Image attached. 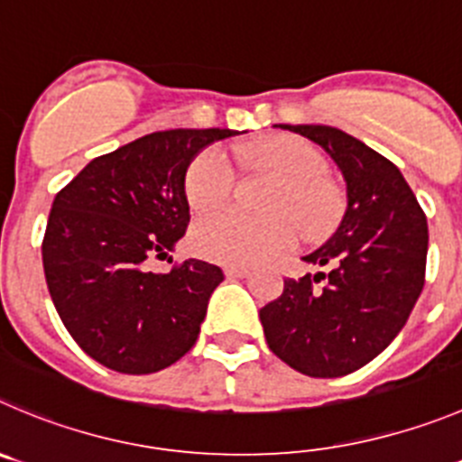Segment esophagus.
<instances>
[{
    "instance_id": "esophagus-1",
    "label": "esophagus",
    "mask_w": 462,
    "mask_h": 462,
    "mask_svg": "<svg viewBox=\"0 0 462 462\" xmlns=\"http://www.w3.org/2000/svg\"><path fill=\"white\" fill-rule=\"evenodd\" d=\"M251 271L244 269V266H226V275L227 278H248Z\"/></svg>"
}]
</instances>
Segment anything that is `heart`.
<instances>
[{"label": "heart", "instance_id": "1", "mask_svg": "<svg viewBox=\"0 0 462 462\" xmlns=\"http://www.w3.org/2000/svg\"><path fill=\"white\" fill-rule=\"evenodd\" d=\"M236 159L280 178L266 202L271 214L253 217L226 209L200 218L193 227V248L202 257L232 266L262 264L294 251L303 232L310 239H321L337 226L342 200L337 189L321 178L326 162L308 141L278 134L257 143L236 145ZM235 184L232 157L211 145L189 163L184 193L191 209L209 211L230 200Z\"/></svg>", "mask_w": 462, "mask_h": 462}]
</instances>
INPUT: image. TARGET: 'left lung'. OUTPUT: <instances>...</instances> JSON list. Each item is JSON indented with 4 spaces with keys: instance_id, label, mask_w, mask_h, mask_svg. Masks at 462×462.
Masks as SVG:
<instances>
[{
    "instance_id": "obj_1",
    "label": "left lung",
    "mask_w": 462,
    "mask_h": 462,
    "mask_svg": "<svg viewBox=\"0 0 462 462\" xmlns=\"http://www.w3.org/2000/svg\"><path fill=\"white\" fill-rule=\"evenodd\" d=\"M321 145L346 184V207L321 248L303 262L328 273L284 280L260 310L271 351L312 378L365 367L401 333L424 287L429 226L399 168L328 125H278ZM324 280V287L316 282Z\"/></svg>"
}]
</instances>
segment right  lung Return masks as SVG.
I'll use <instances>...</instances> for the list:
<instances>
[{
    "label": "right lung",
    "instance_id": "right-lung-1",
    "mask_svg": "<svg viewBox=\"0 0 462 462\" xmlns=\"http://www.w3.org/2000/svg\"><path fill=\"white\" fill-rule=\"evenodd\" d=\"M236 129H168L93 159L56 193L42 239L47 290L77 344L120 374L171 367L196 344L218 266L152 273L189 226L191 159Z\"/></svg>",
    "mask_w": 462,
    "mask_h": 462
}]
</instances>
